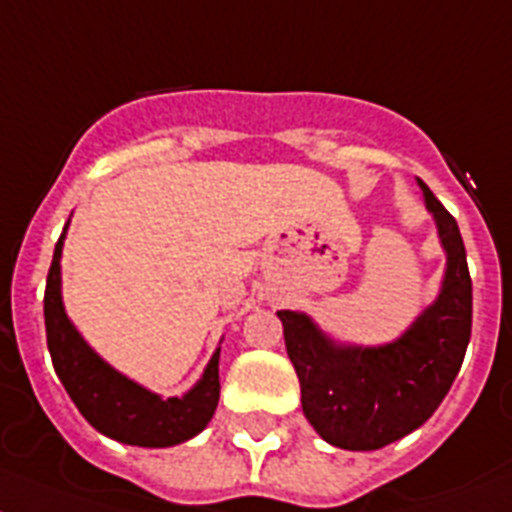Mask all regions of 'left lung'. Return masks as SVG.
<instances>
[{"label": "left lung", "instance_id": "obj_1", "mask_svg": "<svg viewBox=\"0 0 512 512\" xmlns=\"http://www.w3.org/2000/svg\"><path fill=\"white\" fill-rule=\"evenodd\" d=\"M445 252L435 302L390 343H343L307 312L281 309L286 351L302 385V411L317 435L343 450H377L411 435L448 395L471 338V276L458 223L422 179Z\"/></svg>", "mask_w": 512, "mask_h": 512}]
</instances>
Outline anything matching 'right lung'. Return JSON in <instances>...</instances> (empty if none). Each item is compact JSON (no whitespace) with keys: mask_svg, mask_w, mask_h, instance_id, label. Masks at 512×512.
<instances>
[{"mask_svg":"<svg viewBox=\"0 0 512 512\" xmlns=\"http://www.w3.org/2000/svg\"><path fill=\"white\" fill-rule=\"evenodd\" d=\"M67 226L54 247L44 294L46 343L64 390L70 393L77 411L88 419L90 427H96L111 440L137 448H171L192 440L208 427L216 414L218 395H221V382H218L221 349L213 351L200 380L187 393L174 398H161L111 367L90 349L64 309L62 247Z\"/></svg>","mask_w":512,"mask_h":512,"instance_id":"obj_1","label":"right lung"}]
</instances>
